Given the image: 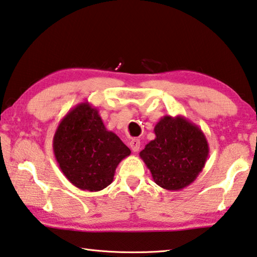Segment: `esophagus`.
<instances>
[{
  "label": "esophagus",
  "instance_id": "esophagus-1",
  "mask_svg": "<svg viewBox=\"0 0 257 257\" xmlns=\"http://www.w3.org/2000/svg\"><path fill=\"white\" fill-rule=\"evenodd\" d=\"M129 146H130V148H132V151L134 153H137L139 151V148H141V141H139V139H136V138L132 139V141H130Z\"/></svg>",
  "mask_w": 257,
  "mask_h": 257
}]
</instances>
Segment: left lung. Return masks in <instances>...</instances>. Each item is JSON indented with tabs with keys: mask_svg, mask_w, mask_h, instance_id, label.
<instances>
[{
	"mask_svg": "<svg viewBox=\"0 0 257 257\" xmlns=\"http://www.w3.org/2000/svg\"><path fill=\"white\" fill-rule=\"evenodd\" d=\"M155 139L139 153L161 188L179 191L201 173L209 155L207 138L197 124L182 115H164L154 128Z\"/></svg>",
	"mask_w": 257,
	"mask_h": 257,
	"instance_id": "obj_1",
	"label": "left lung"
}]
</instances>
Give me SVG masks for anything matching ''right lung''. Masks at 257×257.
<instances>
[{
  "instance_id": "right-lung-1",
  "label": "right lung",
  "mask_w": 257,
  "mask_h": 257,
  "mask_svg": "<svg viewBox=\"0 0 257 257\" xmlns=\"http://www.w3.org/2000/svg\"><path fill=\"white\" fill-rule=\"evenodd\" d=\"M53 149L66 179L90 192L112 183L116 166L132 153L114 133L106 130L99 111L88 102L74 106L62 119Z\"/></svg>"
}]
</instances>
